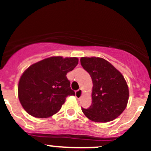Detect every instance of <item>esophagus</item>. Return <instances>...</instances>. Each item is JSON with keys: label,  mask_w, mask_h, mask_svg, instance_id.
<instances>
[{"label": "esophagus", "mask_w": 151, "mask_h": 151, "mask_svg": "<svg viewBox=\"0 0 151 151\" xmlns=\"http://www.w3.org/2000/svg\"><path fill=\"white\" fill-rule=\"evenodd\" d=\"M82 89H78V90H77L76 91V97L77 98H80V97H82Z\"/></svg>", "instance_id": "1"}]
</instances>
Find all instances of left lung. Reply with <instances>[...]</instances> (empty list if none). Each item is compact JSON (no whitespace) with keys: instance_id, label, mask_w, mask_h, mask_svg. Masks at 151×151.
<instances>
[{"instance_id":"8db88e82","label":"left lung","mask_w":151,"mask_h":151,"mask_svg":"<svg viewBox=\"0 0 151 151\" xmlns=\"http://www.w3.org/2000/svg\"><path fill=\"white\" fill-rule=\"evenodd\" d=\"M82 67L93 82L92 104L82 110L89 119L107 122L125 110L129 101V88L123 76L110 63L100 57H82Z\"/></svg>"}]
</instances>
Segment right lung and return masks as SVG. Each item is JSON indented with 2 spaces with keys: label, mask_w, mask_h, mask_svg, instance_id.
Listing matches in <instances>:
<instances>
[{
  "label": "right lung",
  "mask_w": 151,
  "mask_h": 151,
  "mask_svg": "<svg viewBox=\"0 0 151 151\" xmlns=\"http://www.w3.org/2000/svg\"><path fill=\"white\" fill-rule=\"evenodd\" d=\"M77 57H51L31 65L21 76L18 97L24 110L37 118H47L61 109L67 96L75 95L66 73Z\"/></svg>",
  "instance_id": "obj_1"
}]
</instances>
